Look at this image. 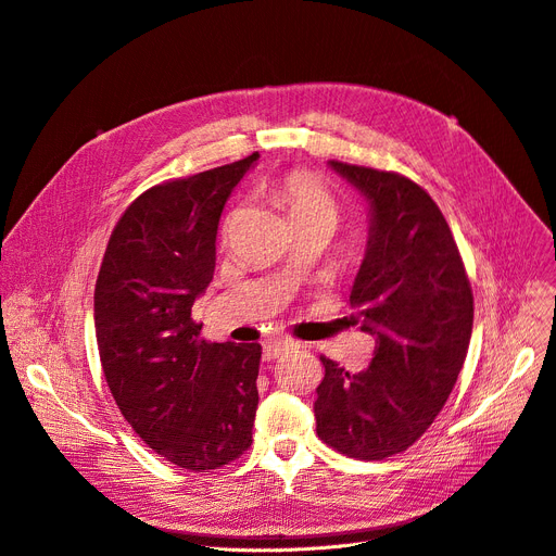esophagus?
<instances>
[{
  "label": "esophagus",
  "mask_w": 556,
  "mask_h": 556,
  "mask_svg": "<svg viewBox=\"0 0 556 556\" xmlns=\"http://www.w3.org/2000/svg\"><path fill=\"white\" fill-rule=\"evenodd\" d=\"M291 345H293V341H289V339H271L265 343V358L267 362H271V358L280 356Z\"/></svg>",
  "instance_id": "esophagus-1"
}]
</instances>
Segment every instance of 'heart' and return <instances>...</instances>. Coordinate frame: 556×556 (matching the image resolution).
I'll use <instances>...</instances> for the list:
<instances>
[{"mask_svg": "<svg viewBox=\"0 0 556 556\" xmlns=\"http://www.w3.org/2000/svg\"><path fill=\"white\" fill-rule=\"evenodd\" d=\"M280 200L289 208L291 219H309V217H323L330 219L334 226L339 222V204L332 198V192L323 186V181L309 173V170H291L287 173L278 186H276ZM238 211H233L226 219V228L233 224Z\"/></svg>", "mask_w": 556, "mask_h": 556, "instance_id": "obj_1", "label": "heart"}]
</instances>
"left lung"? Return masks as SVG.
Returning a JSON list of instances; mask_svg holds the SVG:
<instances>
[{"mask_svg": "<svg viewBox=\"0 0 556 556\" xmlns=\"http://www.w3.org/2000/svg\"><path fill=\"white\" fill-rule=\"evenodd\" d=\"M330 166L370 200V242L350 305L377 343L362 372L320 354L316 433L348 458L383 460L413 446L446 404L469 350L473 291L427 190L393 170L337 159Z\"/></svg>", "mask_w": 556, "mask_h": 556, "instance_id": "left-lung-1", "label": "left lung"}]
</instances>
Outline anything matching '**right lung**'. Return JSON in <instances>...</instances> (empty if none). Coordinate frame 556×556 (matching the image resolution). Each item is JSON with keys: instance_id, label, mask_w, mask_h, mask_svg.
Listing matches in <instances>:
<instances>
[{"instance_id": "obj_1", "label": "right lung", "mask_w": 556, "mask_h": 556, "mask_svg": "<svg viewBox=\"0 0 556 556\" xmlns=\"http://www.w3.org/2000/svg\"><path fill=\"white\" fill-rule=\"evenodd\" d=\"M257 152L161 181L125 208L93 289L98 354L135 433L188 471L219 469L251 446L260 343H211L192 303L215 269L228 194Z\"/></svg>"}]
</instances>
